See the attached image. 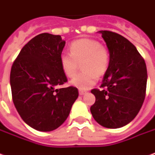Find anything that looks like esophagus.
Segmentation results:
<instances>
[{
  "instance_id": "esophagus-1",
  "label": "esophagus",
  "mask_w": 155,
  "mask_h": 155,
  "mask_svg": "<svg viewBox=\"0 0 155 155\" xmlns=\"http://www.w3.org/2000/svg\"><path fill=\"white\" fill-rule=\"evenodd\" d=\"M78 92H79V94H81V95L86 93V91H84V90H78Z\"/></svg>"
}]
</instances>
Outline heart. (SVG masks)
I'll use <instances>...</instances> for the list:
<instances>
[{
    "label": "heart",
    "instance_id": "heart-1",
    "mask_svg": "<svg viewBox=\"0 0 155 155\" xmlns=\"http://www.w3.org/2000/svg\"><path fill=\"white\" fill-rule=\"evenodd\" d=\"M60 64L64 74L74 77L79 68L83 71L71 81V84L79 90H89L103 76L110 65V52L99 41L92 38H80L71 41L70 53L60 56Z\"/></svg>",
    "mask_w": 155,
    "mask_h": 155
}]
</instances>
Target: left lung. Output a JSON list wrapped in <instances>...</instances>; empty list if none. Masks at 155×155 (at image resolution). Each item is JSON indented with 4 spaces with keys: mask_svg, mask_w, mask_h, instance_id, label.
Wrapping results in <instances>:
<instances>
[{
    "mask_svg": "<svg viewBox=\"0 0 155 155\" xmlns=\"http://www.w3.org/2000/svg\"><path fill=\"white\" fill-rule=\"evenodd\" d=\"M110 52V65L101 90L93 89L94 120L106 128L123 127L135 119L146 95L147 67L137 48L123 36L100 31Z\"/></svg>",
    "mask_w": 155,
    "mask_h": 155,
    "instance_id": "left-lung-1",
    "label": "left lung"
}]
</instances>
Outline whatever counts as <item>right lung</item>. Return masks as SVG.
<instances>
[{
  "instance_id": "obj_1",
  "label": "right lung",
  "mask_w": 155,
  "mask_h": 155,
  "mask_svg": "<svg viewBox=\"0 0 155 155\" xmlns=\"http://www.w3.org/2000/svg\"><path fill=\"white\" fill-rule=\"evenodd\" d=\"M65 44L59 35L39 34L23 47L11 68L13 104L22 119L39 131L60 127L78 97L76 87L56 89L67 82L60 64Z\"/></svg>"
}]
</instances>
